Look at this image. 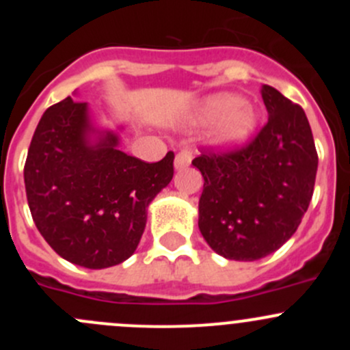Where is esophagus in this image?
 <instances>
[{
    "label": "esophagus",
    "instance_id": "esophagus-1",
    "mask_svg": "<svg viewBox=\"0 0 350 350\" xmlns=\"http://www.w3.org/2000/svg\"><path fill=\"white\" fill-rule=\"evenodd\" d=\"M191 159H193V150H191V147H183L181 152L176 154L174 167L178 169V171H179V169L188 167L189 162H191Z\"/></svg>",
    "mask_w": 350,
    "mask_h": 350
}]
</instances>
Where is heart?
I'll return each instance as SVG.
<instances>
[{"mask_svg": "<svg viewBox=\"0 0 350 350\" xmlns=\"http://www.w3.org/2000/svg\"><path fill=\"white\" fill-rule=\"evenodd\" d=\"M198 123L217 122L211 144L217 149H237L250 140L257 126V113L249 103L228 93L213 94L201 101L193 115Z\"/></svg>", "mask_w": 350, "mask_h": 350, "instance_id": "heart-1", "label": "heart"}]
</instances>
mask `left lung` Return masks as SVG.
Returning <instances> with one entry per match:
<instances>
[{"label": "left lung", "instance_id": "left-lung-1", "mask_svg": "<svg viewBox=\"0 0 350 350\" xmlns=\"http://www.w3.org/2000/svg\"><path fill=\"white\" fill-rule=\"evenodd\" d=\"M260 94L269 118L249 146L193 161L204 179L201 235L221 257L245 262L291 239L308 210L319 167L303 108L267 84Z\"/></svg>", "mask_w": 350, "mask_h": 350}]
</instances>
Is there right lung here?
<instances>
[{
  "instance_id": "add662e5",
  "label": "right lung",
  "mask_w": 350,
  "mask_h": 350,
  "mask_svg": "<svg viewBox=\"0 0 350 350\" xmlns=\"http://www.w3.org/2000/svg\"><path fill=\"white\" fill-rule=\"evenodd\" d=\"M118 146L120 133L98 129L88 103L70 96L42 115L31 137L23 171L31 218L76 266L105 269L129 259L150 201L174 174L172 152L149 164Z\"/></svg>"
}]
</instances>
